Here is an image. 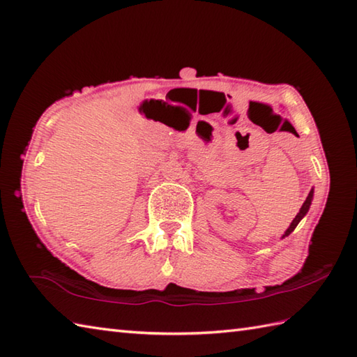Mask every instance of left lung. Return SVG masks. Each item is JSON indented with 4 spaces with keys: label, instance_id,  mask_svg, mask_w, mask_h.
I'll return each instance as SVG.
<instances>
[{
    "label": "left lung",
    "instance_id": "8db88e82",
    "mask_svg": "<svg viewBox=\"0 0 357 357\" xmlns=\"http://www.w3.org/2000/svg\"><path fill=\"white\" fill-rule=\"evenodd\" d=\"M312 199H313V190L308 193V196H307V199H305V202H304V204H302V207H301V210H299V213H298V215H296V218L293 219V222L290 224V227H288V229H287V231H285V234H284V236H288V234H290V233H291V231H293V230L296 229V225H298V224H299V221H301V219L305 216V213H307V211H308V208H310V204H312Z\"/></svg>",
    "mask_w": 357,
    "mask_h": 357
}]
</instances>
